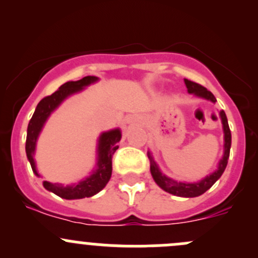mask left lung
I'll return each mask as SVG.
<instances>
[{"mask_svg": "<svg viewBox=\"0 0 258 258\" xmlns=\"http://www.w3.org/2000/svg\"><path fill=\"white\" fill-rule=\"evenodd\" d=\"M184 83H186V87L188 93L197 96V97L206 98V100L211 101V102H216L215 96L212 95V92H210L207 88H205L204 86L199 85V83L194 82V81H189L184 79ZM221 121H222L223 126V134H225V152H223L222 160L218 163V167L215 172L211 173L210 176H206L204 179L199 182H194V183H189V182H178L175 179L167 177V176L163 175L160 171L158 166L156 165V162L153 161L152 156L148 152V158H150L151 162V175H152L153 179H155L156 183L161 187L162 189H165L166 192L171 195H176L179 197H197L200 195L205 194L207 189L212 187V184L217 181L218 178L222 176L223 171H225L226 166H227L228 157H230V148H231V131L230 127H228L227 117H226L225 111H221L220 112Z\"/></svg>", "mask_w": 258, "mask_h": 258, "instance_id": "obj_1", "label": "left lung"}]
</instances>
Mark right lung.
<instances>
[{
	"mask_svg": "<svg viewBox=\"0 0 258 258\" xmlns=\"http://www.w3.org/2000/svg\"><path fill=\"white\" fill-rule=\"evenodd\" d=\"M97 80V77L95 76H86L79 81H69V82L63 83L56 92L42 98L38 102L35 113L28 123L27 139H26V155H27L31 167L36 176L40 177L37 168H36L35 158H33L36 142H37L38 135H40L45 122L47 121L49 114L53 112L61 105L62 101L66 100L69 96L80 92ZM121 136L119 128L111 130V131L103 132L101 135L97 146V167L88 177L80 181L79 183L67 184V186H63L62 183H51L48 181H43V187L47 191L53 192L54 195L66 200L85 199V197H91L98 194L107 184L111 175H112V156L118 148L117 142H119Z\"/></svg>",
	"mask_w": 258,
	"mask_h": 258,
	"instance_id": "obj_1",
	"label": "right lung"
}]
</instances>
